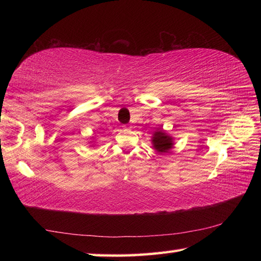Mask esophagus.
Returning <instances> with one entry per match:
<instances>
[{
	"label": "esophagus",
	"instance_id": "1",
	"mask_svg": "<svg viewBox=\"0 0 261 261\" xmlns=\"http://www.w3.org/2000/svg\"><path fill=\"white\" fill-rule=\"evenodd\" d=\"M130 127H131V126L127 125V124H124V125H123V129H124V130H129Z\"/></svg>",
	"mask_w": 261,
	"mask_h": 261
}]
</instances>
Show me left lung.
I'll list each match as a JSON object with an SVG mask.
<instances>
[{
  "mask_svg": "<svg viewBox=\"0 0 261 261\" xmlns=\"http://www.w3.org/2000/svg\"><path fill=\"white\" fill-rule=\"evenodd\" d=\"M173 138L166 134L163 130H157L152 136V146L154 150H157L160 153L169 152V150L174 146Z\"/></svg>",
  "mask_w": 261,
  "mask_h": 261,
  "instance_id": "8db88e82",
  "label": "left lung"
}]
</instances>
